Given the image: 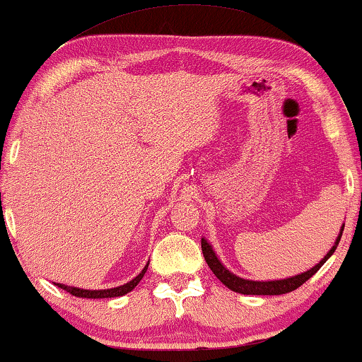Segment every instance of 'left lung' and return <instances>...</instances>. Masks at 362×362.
Returning a JSON list of instances; mask_svg holds the SVG:
<instances>
[{"label": "left lung", "mask_w": 362, "mask_h": 362, "mask_svg": "<svg viewBox=\"0 0 362 362\" xmlns=\"http://www.w3.org/2000/svg\"><path fill=\"white\" fill-rule=\"evenodd\" d=\"M342 231H344V226H342L339 236H337L336 243H334V246L331 247V251L327 252V255L325 256V259L319 262V264L314 266L313 269L306 271V273L298 274V276H294V278H288L283 281H247V279L238 278L236 274L229 273L226 267L219 262V259L214 255L213 247L209 246L208 241H206L204 238L201 239V250H203L204 259H206V262H208V266L211 267V271H213L216 278L221 281L224 286H228L229 289L234 291V293L255 294V296H278V294H286V293H291V291L298 289L299 286H303L309 278H313V276L319 271V267L325 264V262L331 257L332 252L336 251L337 244H339V239L342 236Z\"/></svg>", "instance_id": "left-lung-1"}]
</instances>
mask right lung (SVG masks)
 <instances>
[{
  "label": "right lung",
  "instance_id": "add662e5",
  "mask_svg": "<svg viewBox=\"0 0 362 362\" xmlns=\"http://www.w3.org/2000/svg\"><path fill=\"white\" fill-rule=\"evenodd\" d=\"M148 264L144 266V269L136 276L133 281L126 283L124 286H119V288H112V289H101V291H88V289H78V288H69V286L64 284H58L61 289H64L66 293L76 296V298H88V299H100V298H118V296H123L129 291L134 289V286H138V283L143 279L144 273H146Z\"/></svg>",
  "mask_w": 362,
  "mask_h": 362
}]
</instances>
